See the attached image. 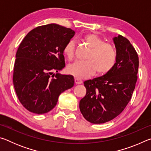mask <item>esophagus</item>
<instances>
[{
  "instance_id": "obj_1",
  "label": "esophagus",
  "mask_w": 151,
  "mask_h": 151,
  "mask_svg": "<svg viewBox=\"0 0 151 151\" xmlns=\"http://www.w3.org/2000/svg\"><path fill=\"white\" fill-rule=\"evenodd\" d=\"M75 83L76 84V85H79V84H81L82 83H83V81H82L81 79H80V78H75Z\"/></svg>"
}]
</instances>
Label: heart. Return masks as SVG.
<instances>
[{"mask_svg":"<svg viewBox=\"0 0 151 151\" xmlns=\"http://www.w3.org/2000/svg\"><path fill=\"white\" fill-rule=\"evenodd\" d=\"M83 39L91 49L86 61H77L68 66L67 72L78 78H85L96 72L98 75H105L115 66L118 53L115 47L98 35L89 33L84 36ZM63 54L69 60H72L75 55V42L70 40L64 46Z\"/></svg>","mask_w":151,"mask_h":151,"instance_id":"1","label":"heart"}]
</instances>
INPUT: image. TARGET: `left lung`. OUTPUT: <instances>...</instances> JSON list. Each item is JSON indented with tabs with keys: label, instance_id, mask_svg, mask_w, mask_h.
Instances as JSON below:
<instances>
[{
	"label": "left lung",
	"instance_id": "1",
	"mask_svg": "<svg viewBox=\"0 0 151 151\" xmlns=\"http://www.w3.org/2000/svg\"><path fill=\"white\" fill-rule=\"evenodd\" d=\"M113 40L118 53L114 68L105 75L84 82L86 93L79 108L91 123H104L119 116L131 101L136 85L139 64L137 51L122 35Z\"/></svg>",
	"mask_w": 151,
	"mask_h": 151
}]
</instances>
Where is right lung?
Masks as SVG:
<instances>
[{"instance_id":"obj_1","label":"right lung","mask_w":151,"mask_h":151,"mask_svg":"<svg viewBox=\"0 0 151 151\" xmlns=\"http://www.w3.org/2000/svg\"><path fill=\"white\" fill-rule=\"evenodd\" d=\"M75 34L69 28L48 24L30 30L20 42L12 78L18 99L29 111L49 112L60 94L74 86L72 75H51L65 66L63 47Z\"/></svg>"}]
</instances>
